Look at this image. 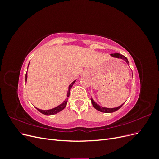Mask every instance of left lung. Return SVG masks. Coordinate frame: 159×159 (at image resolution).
<instances>
[{"label":"left lung","instance_id":"left-lung-1","mask_svg":"<svg viewBox=\"0 0 159 159\" xmlns=\"http://www.w3.org/2000/svg\"><path fill=\"white\" fill-rule=\"evenodd\" d=\"M111 56L113 57H115V58L121 59V60H124L125 61H126V63L129 65V61H128L127 57L125 56H123V55H121V54H119V53H115V54H111ZM91 104H92L93 107L95 109H97L98 111H99L103 112V113H113V112L116 111H117L118 109H119L120 108H121L123 106V105L125 103H123L122 105H119V106H118L117 107L107 108V107H103V106H101V105H99V104H98L97 103L95 102V101L93 100V99L92 98H91Z\"/></svg>","mask_w":159,"mask_h":159}]
</instances>
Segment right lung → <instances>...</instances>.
Listing matches in <instances>:
<instances>
[{
	"label": "right lung",
	"mask_w": 159,
	"mask_h": 159,
	"mask_svg": "<svg viewBox=\"0 0 159 159\" xmlns=\"http://www.w3.org/2000/svg\"><path fill=\"white\" fill-rule=\"evenodd\" d=\"M29 64H30V62H29ZM29 64H28V66H29ZM27 78H28V74H27V72H26V79H25L26 82L27 81ZM76 80H75L73 81V82H71V83L70 84V85L68 86V92H67V98H66V99H65V100L64 101V102H62L60 105H57V106H56V107H54V108L50 109H48V110H43V109H38V108H37V107H35L36 109L38 111H40L41 113L44 114V115H54V114H56V113H57L60 112L61 111L63 110V109L66 107V106L67 103H68V97L70 96V90H71V88H72V86H73V85L75 84Z\"/></svg>",
	"instance_id": "obj_1"
}]
</instances>
